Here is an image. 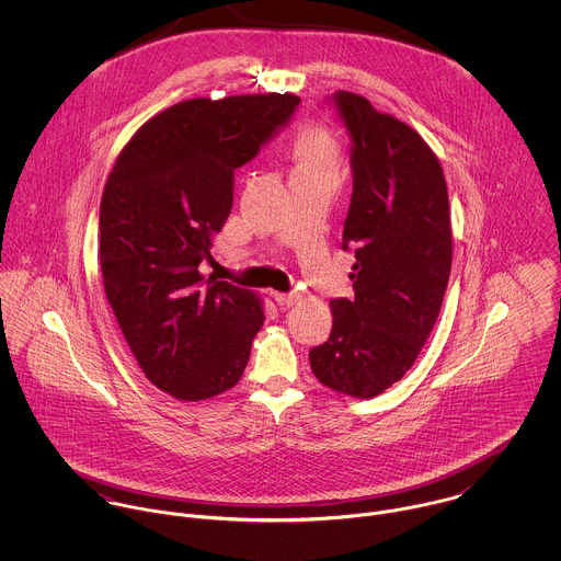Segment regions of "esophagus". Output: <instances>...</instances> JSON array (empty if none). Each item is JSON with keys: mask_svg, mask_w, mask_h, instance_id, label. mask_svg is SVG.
<instances>
[{"mask_svg": "<svg viewBox=\"0 0 561 561\" xmlns=\"http://www.w3.org/2000/svg\"><path fill=\"white\" fill-rule=\"evenodd\" d=\"M272 298H274V300L278 302V307H283V309L294 307V305L300 300V296H298L296 291H289V294H278V291H274Z\"/></svg>", "mask_w": 561, "mask_h": 561, "instance_id": "1", "label": "esophagus"}]
</instances>
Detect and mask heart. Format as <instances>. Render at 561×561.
<instances>
[{
  "mask_svg": "<svg viewBox=\"0 0 561 561\" xmlns=\"http://www.w3.org/2000/svg\"><path fill=\"white\" fill-rule=\"evenodd\" d=\"M298 172H320L336 176L341 163V149L334 136L321 127H305L294 147Z\"/></svg>",
  "mask_w": 561,
  "mask_h": 561,
  "instance_id": "obj_1",
  "label": "heart"
}]
</instances>
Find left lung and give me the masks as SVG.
<instances>
[{
  "label": "left lung",
  "instance_id": "8db88e82",
  "mask_svg": "<svg viewBox=\"0 0 561 561\" xmlns=\"http://www.w3.org/2000/svg\"><path fill=\"white\" fill-rule=\"evenodd\" d=\"M350 136L352 198L343 250L354 300L336 298L325 343L309 352L321 385L360 400L401 380L425 345L451 272L443 168L423 138L365 96L330 99Z\"/></svg>",
  "mask_w": 561,
  "mask_h": 561
}]
</instances>
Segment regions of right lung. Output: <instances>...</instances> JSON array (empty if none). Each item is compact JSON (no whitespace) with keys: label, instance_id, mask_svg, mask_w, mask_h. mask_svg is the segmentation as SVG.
<instances>
[{"label":"right lung","instance_id":"1","mask_svg":"<svg viewBox=\"0 0 561 561\" xmlns=\"http://www.w3.org/2000/svg\"><path fill=\"white\" fill-rule=\"evenodd\" d=\"M296 94L192 99L142 125L101 198L107 302L147 378L179 400L214 398L248 365L263 325L254 294L203 278L233 207L236 170L291 121Z\"/></svg>","mask_w":561,"mask_h":561}]
</instances>
